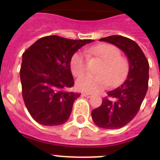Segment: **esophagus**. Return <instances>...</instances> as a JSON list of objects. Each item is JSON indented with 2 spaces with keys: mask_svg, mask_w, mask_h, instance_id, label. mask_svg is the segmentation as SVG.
<instances>
[{
  "mask_svg": "<svg viewBox=\"0 0 160 160\" xmlns=\"http://www.w3.org/2000/svg\"><path fill=\"white\" fill-rule=\"evenodd\" d=\"M82 95H84V96H85V97H87V98H90L91 97V94H90V93H86V92H84L82 93Z\"/></svg>",
  "mask_w": 160,
  "mask_h": 160,
  "instance_id": "obj_1",
  "label": "esophagus"
}]
</instances>
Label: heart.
<instances>
[{"label":"heart","instance_id":"obj_1","mask_svg":"<svg viewBox=\"0 0 160 160\" xmlns=\"http://www.w3.org/2000/svg\"><path fill=\"white\" fill-rule=\"evenodd\" d=\"M120 51L110 44H100L87 51L90 58L102 60L98 68V75H89L77 80L76 85L82 91L95 93L107 85H115L124 80L129 70V61L121 56ZM70 69L73 75L81 77L88 70V57L81 52H75L70 59Z\"/></svg>","mask_w":160,"mask_h":160}]
</instances>
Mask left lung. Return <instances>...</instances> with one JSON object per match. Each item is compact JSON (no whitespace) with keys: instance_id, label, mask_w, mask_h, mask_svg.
<instances>
[{"instance_id":"obj_1","label":"left lung","mask_w":160,"mask_h":160,"mask_svg":"<svg viewBox=\"0 0 160 160\" xmlns=\"http://www.w3.org/2000/svg\"><path fill=\"white\" fill-rule=\"evenodd\" d=\"M124 51L129 63V74L119 87L107 92L100 107L91 112L93 121L103 129L125 126L139 112L146 95L149 83V62L135 41L121 36L100 39Z\"/></svg>"}]
</instances>
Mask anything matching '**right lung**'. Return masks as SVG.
Returning <instances> with one entry per match:
<instances>
[{"label":"right lung","instance_id":"1","mask_svg":"<svg viewBox=\"0 0 160 160\" xmlns=\"http://www.w3.org/2000/svg\"><path fill=\"white\" fill-rule=\"evenodd\" d=\"M91 41L48 36L39 39L23 53L20 70L22 96L37 123L56 126L67 121L73 103L80 95L70 90L75 84L70 59Z\"/></svg>","mask_w":160,"mask_h":160}]
</instances>
